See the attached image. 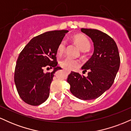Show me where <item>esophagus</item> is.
Instances as JSON below:
<instances>
[{
  "label": "esophagus",
  "mask_w": 131,
  "mask_h": 131,
  "mask_svg": "<svg viewBox=\"0 0 131 131\" xmlns=\"http://www.w3.org/2000/svg\"><path fill=\"white\" fill-rule=\"evenodd\" d=\"M65 71H66L68 73H69V74H70V73H71V71H69V70H65Z\"/></svg>",
  "instance_id": "obj_1"
}]
</instances>
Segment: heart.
Listing matches in <instances>:
<instances>
[{
  "label": "heart",
  "instance_id": "1",
  "mask_svg": "<svg viewBox=\"0 0 131 131\" xmlns=\"http://www.w3.org/2000/svg\"><path fill=\"white\" fill-rule=\"evenodd\" d=\"M73 40L82 52H87L91 48V43L85 36L82 34H77L73 37ZM66 49V41L62 40L58 44L57 47V53L61 55L64 53ZM61 67L68 70H73L80 66V62L78 60L73 59L70 57L63 58L60 61Z\"/></svg>",
  "mask_w": 131,
  "mask_h": 131
}]
</instances>
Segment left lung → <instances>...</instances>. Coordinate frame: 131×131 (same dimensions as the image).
<instances>
[{"mask_svg": "<svg viewBox=\"0 0 131 131\" xmlns=\"http://www.w3.org/2000/svg\"><path fill=\"white\" fill-rule=\"evenodd\" d=\"M94 43L92 56L81 68L88 70L85 77L71 71L67 82L73 95L84 100L100 97L111 88L120 65V57L116 43L108 34L97 29L81 28Z\"/></svg>", "mask_w": 131, "mask_h": 131, "instance_id": "obj_1", "label": "left lung"}]
</instances>
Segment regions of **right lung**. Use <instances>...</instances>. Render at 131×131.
I'll return each instance as SVG.
<instances>
[{"label":"right lung","instance_id":"right-lung-1","mask_svg":"<svg viewBox=\"0 0 131 131\" xmlns=\"http://www.w3.org/2000/svg\"><path fill=\"white\" fill-rule=\"evenodd\" d=\"M68 32L55 30L32 38L19 53L16 61L14 81L19 97L25 103L37 106L46 102L50 94V84L57 67L58 44ZM54 68L51 73H44L45 67Z\"/></svg>","mask_w":131,"mask_h":131}]
</instances>
